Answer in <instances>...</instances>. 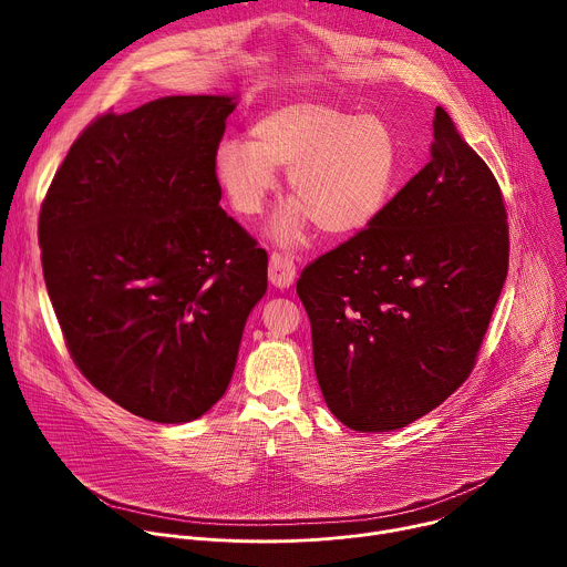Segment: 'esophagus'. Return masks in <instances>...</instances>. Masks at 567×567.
Returning <instances> with one entry per match:
<instances>
[{
  "label": "esophagus",
  "instance_id": "34e87169",
  "mask_svg": "<svg viewBox=\"0 0 567 567\" xmlns=\"http://www.w3.org/2000/svg\"><path fill=\"white\" fill-rule=\"evenodd\" d=\"M269 280L271 285H276L278 289H287L293 285L296 280V265L291 258L282 256V254H271L269 260Z\"/></svg>",
  "mask_w": 567,
  "mask_h": 567
}]
</instances>
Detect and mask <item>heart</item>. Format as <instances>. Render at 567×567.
I'll return each mask as SVG.
<instances>
[{
  "instance_id": "obj_1",
  "label": "heart",
  "mask_w": 567,
  "mask_h": 567,
  "mask_svg": "<svg viewBox=\"0 0 567 567\" xmlns=\"http://www.w3.org/2000/svg\"><path fill=\"white\" fill-rule=\"evenodd\" d=\"M254 141H224L215 173L239 215H258L289 171L296 199L271 224L276 245L296 247L316 221L330 235L365 228L388 204L399 175L392 127L374 114L298 101L260 116Z\"/></svg>"
}]
</instances>
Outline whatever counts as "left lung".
Instances as JSON below:
<instances>
[{"instance_id": "left-lung-1", "label": "left lung", "mask_w": 567, "mask_h": 567, "mask_svg": "<svg viewBox=\"0 0 567 567\" xmlns=\"http://www.w3.org/2000/svg\"><path fill=\"white\" fill-rule=\"evenodd\" d=\"M433 130L429 164L296 285L318 385L352 431L403 429L453 394L507 278L501 186L442 107Z\"/></svg>"}]
</instances>
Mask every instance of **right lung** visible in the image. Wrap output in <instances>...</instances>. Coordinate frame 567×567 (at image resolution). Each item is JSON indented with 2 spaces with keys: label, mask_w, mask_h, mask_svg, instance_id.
I'll return each mask as SVG.
<instances>
[{
  "label": "right lung",
  "mask_w": 567,
  "mask_h": 567,
  "mask_svg": "<svg viewBox=\"0 0 567 567\" xmlns=\"http://www.w3.org/2000/svg\"><path fill=\"white\" fill-rule=\"evenodd\" d=\"M235 96H166L75 138L40 210L42 271L78 370L118 406L184 424L224 396L267 251L219 206Z\"/></svg>",
  "instance_id": "obj_1"
}]
</instances>
